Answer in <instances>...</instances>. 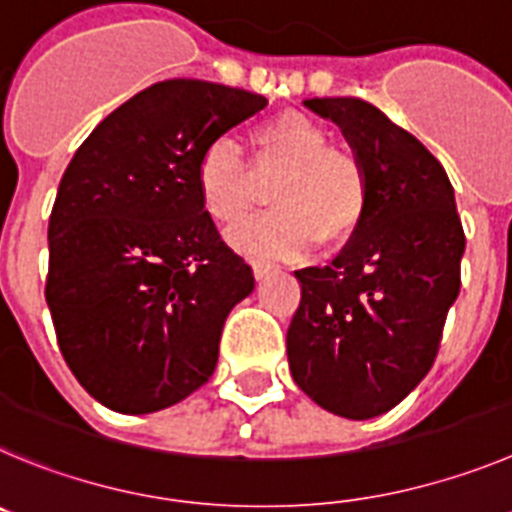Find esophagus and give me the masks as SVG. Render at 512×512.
<instances>
[{
  "label": "esophagus",
  "mask_w": 512,
  "mask_h": 512,
  "mask_svg": "<svg viewBox=\"0 0 512 512\" xmlns=\"http://www.w3.org/2000/svg\"><path fill=\"white\" fill-rule=\"evenodd\" d=\"M273 270H275V262L260 260V257H257V260H252V273H255L257 280H262L265 275L273 273Z\"/></svg>",
  "instance_id": "34e87169"
}]
</instances>
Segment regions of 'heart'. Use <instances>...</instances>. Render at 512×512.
<instances>
[{"instance_id": "heart-1", "label": "heart", "mask_w": 512, "mask_h": 512, "mask_svg": "<svg viewBox=\"0 0 512 512\" xmlns=\"http://www.w3.org/2000/svg\"><path fill=\"white\" fill-rule=\"evenodd\" d=\"M275 178L273 211L245 224L232 242L250 255L296 257L334 250L354 237L370 209V173L352 147L303 112H280L250 130V168L229 142L201 150L193 186L201 209L219 227H237L257 201L255 178Z\"/></svg>"}]
</instances>
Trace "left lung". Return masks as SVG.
I'll use <instances>...</instances> for the list:
<instances>
[{
  "label": "left lung",
  "mask_w": 512,
  "mask_h": 512,
  "mask_svg": "<svg viewBox=\"0 0 512 512\" xmlns=\"http://www.w3.org/2000/svg\"><path fill=\"white\" fill-rule=\"evenodd\" d=\"M306 107L362 155L370 209L331 265L296 270L288 365L313 403L365 421L395 408L434 365L462 285L464 229L446 170L411 132L352 96Z\"/></svg>",
  "instance_id": "8db88e82"
}]
</instances>
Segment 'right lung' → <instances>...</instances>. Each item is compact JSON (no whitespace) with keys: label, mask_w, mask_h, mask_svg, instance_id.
Listing matches in <instances>:
<instances>
[{"label":"right lung","mask_w":512,"mask_h":512,"mask_svg":"<svg viewBox=\"0 0 512 512\" xmlns=\"http://www.w3.org/2000/svg\"><path fill=\"white\" fill-rule=\"evenodd\" d=\"M267 107L245 89L170 78L78 147L48 224L45 301L66 365L117 413H155L214 375L229 311L255 275L201 209V150Z\"/></svg>","instance_id":"obj_1"}]
</instances>
